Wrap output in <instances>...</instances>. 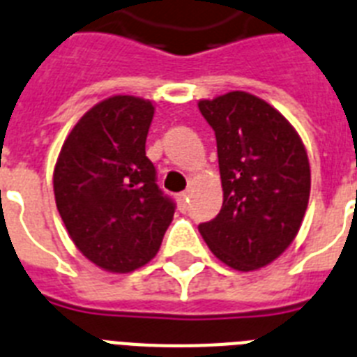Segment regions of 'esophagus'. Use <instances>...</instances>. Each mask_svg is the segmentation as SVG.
Wrapping results in <instances>:
<instances>
[{
  "label": "esophagus",
  "instance_id": "esophagus-1",
  "mask_svg": "<svg viewBox=\"0 0 357 357\" xmlns=\"http://www.w3.org/2000/svg\"><path fill=\"white\" fill-rule=\"evenodd\" d=\"M178 202H179V206H183L185 208V205H187V202H188V192L178 194Z\"/></svg>",
  "mask_w": 357,
  "mask_h": 357
}]
</instances>
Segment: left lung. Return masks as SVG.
Returning a JSON list of instances; mask_svg holds the SVG:
<instances>
[{"label": "left lung", "instance_id": "obj_1", "mask_svg": "<svg viewBox=\"0 0 357 357\" xmlns=\"http://www.w3.org/2000/svg\"><path fill=\"white\" fill-rule=\"evenodd\" d=\"M218 143L223 206L199 232L218 259L248 272L285 252L310 196L307 151L274 107L234 91L197 103Z\"/></svg>", "mask_w": 357, "mask_h": 357}]
</instances>
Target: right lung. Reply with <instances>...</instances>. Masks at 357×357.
Instances as JSON below:
<instances>
[{"instance_id":"obj_1","label":"right lung","mask_w":357,"mask_h":357,"mask_svg":"<svg viewBox=\"0 0 357 357\" xmlns=\"http://www.w3.org/2000/svg\"><path fill=\"white\" fill-rule=\"evenodd\" d=\"M151 101L112 96L76 123L54 169L56 206L79 252L109 272H132L158 254L176 203L145 154Z\"/></svg>"}]
</instances>
